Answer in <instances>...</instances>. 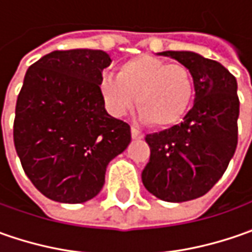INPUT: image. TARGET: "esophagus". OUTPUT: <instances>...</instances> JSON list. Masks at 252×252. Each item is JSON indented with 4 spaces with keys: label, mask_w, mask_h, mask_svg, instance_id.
Masks as SVG:
<instances>
[{
    "label": "esophagus",
    "mask_w": 252,
    "mask_h": 252,
    "mask_svg": "<svg viewBox=\"0 0 252 252\" xmlns=\"http://www.w3.org/2000/svg\"><path fill=\"white\" fill-rule=\"evenodd\" d=\"M130 131H131V137H133V139H136V140H139V139H143V136H144V134H143L140 130H137V129H136L134 126H131Z\"/></svg>",
    "instance_id": "esophagus-1"
}]
</instances>
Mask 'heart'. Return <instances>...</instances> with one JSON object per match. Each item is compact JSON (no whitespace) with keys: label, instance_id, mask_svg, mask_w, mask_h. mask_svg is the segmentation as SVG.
Masks as SVG:
<instances>
[{"label":"heart","instance_id":"1","mask_svg":"<svg viewBox=\"0 0 252 252\" xmlns=\"http://www.w3.org/2000/svg\"><path fill=\"white\" fill-rule=\"evenodd\" d=\"M99 90L113 116L126 115L137 98L141 121L168 129L185 118L192 105L195 75L185 64L140 54L119 64L116 75L105 77Z\"/></svg>","mask_w":252,"mask_h":252}]
</instances>
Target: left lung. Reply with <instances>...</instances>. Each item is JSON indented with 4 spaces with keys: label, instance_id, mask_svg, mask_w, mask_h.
Returning <instances> with one entry per match:
<instances>
[{
    "label": "left lung",
    "instance_id": "left-lung-1",
    "mask_svg": "<svg viewBox=\"0 0 252 252\" xmlns=\"http://www.w3.org/2000/svg\"><path fill=\"white\" fill-rule=\"evenodd\" d=\"M161 54L192 70L195 103L181 125L146 136L150 160L141 181L161 200L187 202L215 187L237 149V81L226 67L196 53Z\"/></svg>",
    "mask_w": 252,
    "mask_h": 252
}]
</instances>
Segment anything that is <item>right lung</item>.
<instances>
[{"mask_svg": "<svg viewBox=\"0 0 252 252\" xmlns=\"http://www.w3.org/2000/svg\"><path fill=\"white\" fill-rule=\"evenodd\" d=\"M102 50H54L25 74L14 144L28 178L46 198L83 203L99 193L106 167L129 146L130 126L105 109Z\"/></svg>", "mask_w": 252, "mask_h": 252, "instance_id": "obj_1", "label": "right lung"}]
</instances>
